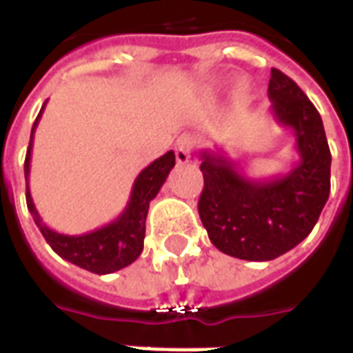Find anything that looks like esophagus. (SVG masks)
<instances>
[{"mask_svg":"<svg viewBox=\"0 0 353 353\" xmlns=\"http://www.w3.org/2000/svg\"><path fill=\"white\" fill-rule=\"evenodd\" d=\"M174 151H176L177 164H187V162H191L192 138H189V136H181V138L176 141Z\"/></svg>","mask_w":353,"mask_h":353,"instance_id":"esophagus-1","label":"esophagus"}]
</instances>
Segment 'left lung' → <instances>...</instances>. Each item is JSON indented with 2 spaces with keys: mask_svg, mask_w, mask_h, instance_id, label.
I'll list each match as a JSON object with an SVG mask.
<instances>
[{
  "mask_svg": "<svg viewBox=\"0 0 353 353\" xmlns=\"http://www.w3.org/2000/svg\"><path fill=\"white\" fill-rule=\"evenodd\" d=\"M274 121L295 136L299 162L283 176L253 179L223 151H202L199 214L212 244L230 257L272 261L308 236L331 191V151L318 109L285 73L268 83Z\"/></svg>",
  "mask_w": 353,
  "mask_h": 353,
  "instance_id": "1",
  "label": "left lung"
}]
</instances>
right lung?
<instances>
[{"instance_id": "1", "label": "right lung", "mask_w": 353, "mask_h": 353, "mask_svg": "<svg viewBox=\"0 0 353 353\" xmlns=\"http://www.w3.org/2000/svg\"><path fill=\"white\" fill-rule=\"evenodd\" d=\"M43 109L35 119L30 147H28L26 161H24V176H26V202L28 210L34 217L37 229L41 230L43 238L58 253L62 259L85 268L94 274H111L132 265L143 252V238H145V219L149 212V202L159 194L161 187L166 181L170 170L176 166V154L168 151L161 159L153 161L147 168L139 172L136 181L132 185L130 200L123 210V214L115 221L103 225L100 229L90 230L85 234H62L49 229L43 223L41 215L35 210L32 192L28 187L30 179V161H32V147H34V134L37 123L43 115Z\"/></svg>"}]
</instances>
